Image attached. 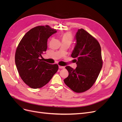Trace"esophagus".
I'll return each mask as SVG.
<instances>
[{"instance_id": "esophagus-1", "label": "esophagus", "mask_w": 122, "mask_h": 122, "mask_svg": "<svg viewBox=\"0 0 122 122\" xmlns=\"http://www.w3.org/2000/svg\"><path fill=\"white\" fill-rule=\"evenodd\" d=\"M58 67L60 69H64L65 68L64 66H59Z\"/></svg>"}]
</instances>
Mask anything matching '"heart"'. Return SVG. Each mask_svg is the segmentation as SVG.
<instances>
[{
  "label": "heart",
  "mask_w": 122,
  "mask_h": 122,
  "mask_svg": "<svg viewBox=\"0 0 122 122\" xmlns=\"http://www.w3.org/2000/svg\"><path fill=\"white\" fill-rule=\"evenodd\" d=\"M62 42H68L71 43L72 41V36L69 32H66L61 36Z\"/></svg>",
  "instance_id": "b5f03b06"
}]
</instances>
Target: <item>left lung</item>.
<instances>
[{
  "label": "left lung",
  "mask_w": 122,
  "mask_h": 122,
  "mask_svg": "<svg viewBox=\"0 0 122 122\" xmlns=\"http://www.w3.org/2000/svg\"><path fill=\"white\" fill-rule=\"evenodd\" d=\"M75 39L71 56L77 58V67L66 66L69 76L64 81L74 92L82 93L93 86L101 71V49L98 41L82 28L78 29Z\"/></svg>",
  "instance_id": "obj_1"
}]
</instances>
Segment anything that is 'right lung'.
Segmentation results:
<instances>
[{"mask_svg":"<svg viewBox=\"0 0 122 122\" xmlns=\"http://www.w3.org/2000/svg\"><path fill=\"white\" fill-rule=\"evenodd\" d=\"M57 32L48 25L31 29L21 40L15 53V64L21 79L32 88L46 85L57 71V64L42 61L40 57L47 48V40Z\"/></svg>","mask_w":122,"mask_h":122,"instance_id":"obj_1","label":"right lung"}]
</instances>
